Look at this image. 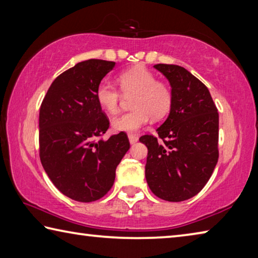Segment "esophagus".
Segmentation results:
<instances>
[{
  "mask_svg": "<svg viewBox=\"0 0 258 258\" xmlns=\"http://www.w3.org/2000/svg\"><path fill=\"white\" fill-rule=\"evenodd\" d=\"M128 138H129V142H130V144H132V145H133V144L138 142V137L136 136V135L130 134V135H128Z\"/></svg>",
  "mask_w": 258,
  "mask_h": 258,
  "instance_id": "obj_1",
  "label": "esophagus"
}]
</instances>
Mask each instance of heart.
<instances>
[{"label":"heart","instance_id":"heart-1","mask_svg":"<svg viewBox=\"0 0 258 258\" xmlns=\"http://www.w3.org/2000/svg\"><path fill=\"white\" fill-rule=\"evenodd\" d=\"M120 90L125 97H133L132 112H126L112 120L114 132L136 133L145 125L150 117L161 119L168 114L172 104V93L169 86L156 79V76L145 67H134L117 77ZM115 86L102 81L95 96L98 105L110 114L119 111L122 95Z\"/></svg>","mask_w":258,"mask_h":258}]
</instances>
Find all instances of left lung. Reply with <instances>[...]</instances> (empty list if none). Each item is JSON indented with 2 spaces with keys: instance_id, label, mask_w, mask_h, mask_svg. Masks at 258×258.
Listing matches in <instances>:
<instances>
[{
  "instance_id": "8db88e82",
  "label": "left lung",
  "mask_w": 258,
  "mask_h": 258,
  "mask_svg": "<svg viewBox=\"0 0 258 258\" xmlns=\"http://www.w3.org/2000/svg\"><path fill=\"white\" fill-rule=\"evenodd\" d=\"M171 85L170 114L153 135L139 138L148 153L145 175L155 196L182 202L197 195L219 160V113L206 86L188 70L155 64Z\"/></svg>"
}]
</instances>
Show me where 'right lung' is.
Masks as SVG:
<instances>
[{
    "mask_svg": "<svg viewBox=\"0 0 258 258\" xmlns=\"http://www.w3.org/2000/svg\"><path fill=\"white\" fill-rule=\"evenodd\" d=\"M115 62L90 58L63 72L49 86L39 110V157L54 186L83 203L106 195L130 148L124 133L99 138L110 126L96 88Z\"/></svg>",
    "mask_w": 258,
    "mask_h": 258,
    "instance_id": "obj_1",
    "label": "right lung"
}]
</instances>
